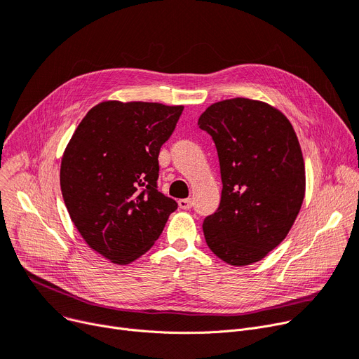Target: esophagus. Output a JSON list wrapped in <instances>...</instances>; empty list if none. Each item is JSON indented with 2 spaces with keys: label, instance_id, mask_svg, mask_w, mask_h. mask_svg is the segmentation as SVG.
Wrapping results in <instances>:
<instances>
[{
  "label": "esophagus",
  "instance_id": "34e87169",
  "mask_svg": "<svg viewBox=\"0 0 359 359\" xmlns=\"http://www.w3.org/2000/svg\"><path fill=\"white\" fill-rule=\"evenodd\" d=\"M179 206L182 210H189V208H192V199H180L179 201Z\"/></svg>",
  "mask_w": 359,
  "mask_h": 359
}]
</instances>
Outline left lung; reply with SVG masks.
<instances>
[{
  "label": "left lung",
  "instance_id": "left-lung-1",
  "mask_svg": "<svg viewBox=\"0 0 359 359\" xmlns=\"http://www.w3.org/2000/svg\"><path fill=\"white\" fill-rule=\"evenodd\" d=\"M198 125L212 137L221 170L218 210L203 219L208 248L229 265L259 262L287 237L306 194V168L284 113L259 100H222Z\"/></svg>",
  "mask_w": 359,
  "mask_h": 359
}]
</instances>
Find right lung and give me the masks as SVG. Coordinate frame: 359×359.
Wrapping results in <instances>:
<instances>
[{"mask_svg": "<svg viewBox=\"0 0 359 359\" xmlns=\"http://www.w3.org/2000/svg\"><path fill=\"white\" fill-rule=\"evenodd\" d=\"M183 106L116 100L88 110L61 161L68 214L88 246L128 265L160 237L177 202L157 191L158 154Z\"/></svg>", "mask_w": 359, "mask_h": 359, "instance_id": "obj_1", "label": "right lung"}]
</instances>
